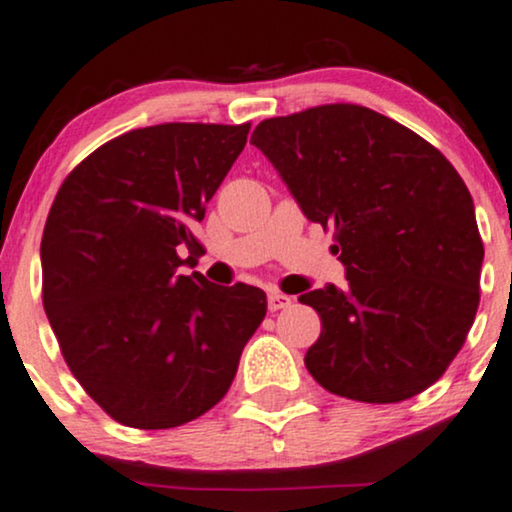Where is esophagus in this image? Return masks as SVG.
<instances>
[{
	"instance_id": "obj_1",
	"label": "esophagus",
	"mask_w": 512,
	"mask_h": 512,
	"mask_svg": "<svg viewBox=\"0 0 512 512\" xmlns=\"http://www.w3.org/2000/svg\"><path fill=\"white\" fill-rule=\"evenodd\" d=\"M293 298L291 295H283L279 291H272L267 298V305H269V312H279V310H286V307H291Z\"/></svg>"
}]
</instances>
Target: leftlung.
<instances>
[{"mask_svg":"<svg viewBox=\"0 0 512 512\" xmlns=\"http://www.w3.org/2000/svg\"><path fill=\"white\" fill-rule=\"evenodd\" d=\"M250 143L303 214L334 229L346 288L300 295L322 334L307 372L336 396L398 403L434 384L479 307L484 245L474 202L427 140L360 104L262 121Z\"/></svg>","mask_w":512,"mask_h":512,"instance_id":"left-lung-1","label":"left lung"}]
</instances>
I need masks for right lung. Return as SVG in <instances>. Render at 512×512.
Wrapping results in <instances>:
<instances>
[{
    "instance_id": "1",
    "label": "right lung",
    "mask_w": 512,
    "mask_h": 512,
    "mask_svg": "<svg viewBox=\"0 0 512 512\" xmlns=\"http://www.w3.org/2000/svg\"><path fill=\"white\" fill-rule=\"evenodd\" d=\"M248 131L162 123L123 133L66 176L49 209L42 305L73 377L126 427H181L214 408L267 315L260 288L178 272L205 252L195 224Z\"/></svg>"
}]
</instances>
